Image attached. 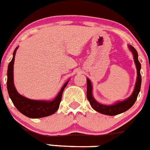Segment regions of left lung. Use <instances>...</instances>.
Instances as JSON below:
<instances>
[{
	"mask_svg": "<svg viewBox=\"0 0 150 150\" xmlns=\"http://www.w3.org/2000/svg\"><path fill=\"white\" fill-rule=\"evenodd\" d=\"M129 48L133 53L134 55V63L136 64V68H137V81L135 83V87H134V92L132 94L130 97L125 100L122 101V102H117V103L114 104L112 105H104L102 104H99L94 99L92 95V84L88 78L87 79V97L88 101L90 102V105L92 108L96 111L99 112L101 114H105V115L109 116H114L120 114L121 113L126 111L129 110L130 108L133 106L134 102H136L137 98V96L139 94V92L141 90V63L138 60V54L136 51L135 48L133 46L129 45Z\"/></svg>",
	"mask_w": 150,
	"mask_h": 150,
	"instance_id": "obj_1",
	"label": "left lung"
}]
</instances>
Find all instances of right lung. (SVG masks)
Wrapping results in <instances>:
<instances>
[{
	"mask_svg": "<svg viewBox=\"0 0 150 150\" xmlns=\"http://www.w3.org/2000/svg\"><path fill=\"white\" fill-rule=\"evenodd\" d=\"M16 50L17 48L13 52V57L9 63L7 70V90L13 103L21 114L30 118H41L54 114L58 110L63 92L69 81L64 83L58 95L51 102L32 100L22 96L16 91L13 83V65Z\"/></svg>",
	"mask_w": 150,
	"mask_h": 150,
	"instance_id": "add662e5",
	"label": "right lung"
}]
</instances>
